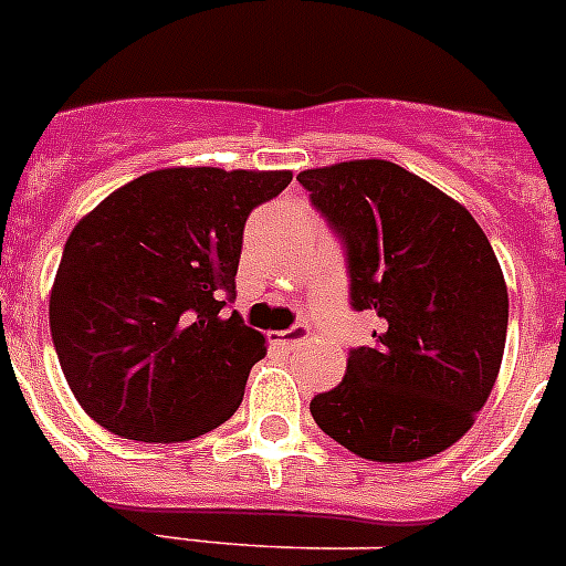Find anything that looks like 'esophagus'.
<instances>
[{
	"mask_svg": "<svg viewBox=\"0 0 566 566\" xmlns=\"http://www.w3.org/2000/svg\"><path fill=\"white\" fill-rule=\"evenodd\" d=\"M308 326H292L286 332H274L269 334V343L272 345H294V343H303L308 337Z\"/></svg>",
	"mask_w": 566,
	"mask_h": 566,
	"instance_id": "obj_1",
	"label": "esophagus"
}]
</instances>
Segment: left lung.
I'll use <instances>...</instances> for the list:
<instances>
[{
	"instance_id": "1",
	"label": "left lung",
	"mask_w": 566,
	"mask_h": 566,
	"mask_svg": "<svg viewBox=\"0 0 566 566\" xmlns=\"http://www.w3.org/2000/svg\"><path fill=\"white\" fill-rule=\"evenodd\" d=\"M297 181L337 232L352 308L374 312L371 345L312 399L323 433L371 462H419L470 431L507 337V286L473 214L391 161L306 169Z\"/></svg>"
}]
</instances>
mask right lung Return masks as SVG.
Segmentation results:
<instances>
[{"instance_id":"add662e5","label":"right lung","mask_w":566,"mask_h":566,"mask_svg":"<svg viewBox=\"0 0 566 566\" xmlns=\"http://www.w3.org/2000/svg\"><path fill=\"white\" fill-rule=\"evenodd\" d=\"M292 172L175 167L115 189L64 243L50 334L70 391L109 433L187 442L238 411L266 339L234 274L254 207Z\"/></svg>"}]
</instances>
